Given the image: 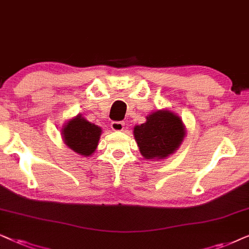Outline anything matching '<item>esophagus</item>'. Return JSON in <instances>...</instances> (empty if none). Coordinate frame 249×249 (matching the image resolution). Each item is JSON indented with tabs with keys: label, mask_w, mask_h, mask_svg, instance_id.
Wrapping results in <instances>:
<instances>
[{
	"label": "esophagus",
	"mask_w": 249,
	"mask_h": 249,
	"mask_svg": "<svg viewBox=\"0 0 249 249\" xmlns=\"http://www.w3.org/2000/svg\"><path fill=\"white\" fill-rule=\"evenodd\" d=\"M124 126H125V123H123V122H112L111 123V128L116 132L123 131L124 130Z\"/></svg>",
	"instance_id": "obj_1"
}]
</instances>
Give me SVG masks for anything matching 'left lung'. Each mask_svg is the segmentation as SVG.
<instances>
[{
    "instance_id": "1",
    "label": "left lung",
    "mask_w": 249,
    "mask_h": 249,
    "mask_svg": "<svg viewBox=\"0 0 249 249\" xmlns=\"http://www.w3.org/2000/svg\"><path fill=\"white\" fill-rule=\"evenodd\" d=\"M185 132L180 117L167 110H158L147 122L134 127V138L144 158H165L177 150Z\"/></svg>"
}]
</instances>
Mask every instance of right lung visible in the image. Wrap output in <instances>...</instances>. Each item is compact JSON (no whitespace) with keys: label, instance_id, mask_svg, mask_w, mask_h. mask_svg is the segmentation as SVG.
Here are the masks:
<instances>
[{"label":"right lung","instance_id":"obj_1","mask_svg":"<svg viewBox=\"0 0 249 249\" xmlns=\"http://www.w3.org/2000/svg\"><path fill=\"white\" fill-rule=\"evenodd\" d=\"M64 140L71 150L83 156H91L97 149L101 128L88 122L82 116L71 119L65 125Z\"/></svg>","mask_w":249,"mask_h":249}]
</instances>
